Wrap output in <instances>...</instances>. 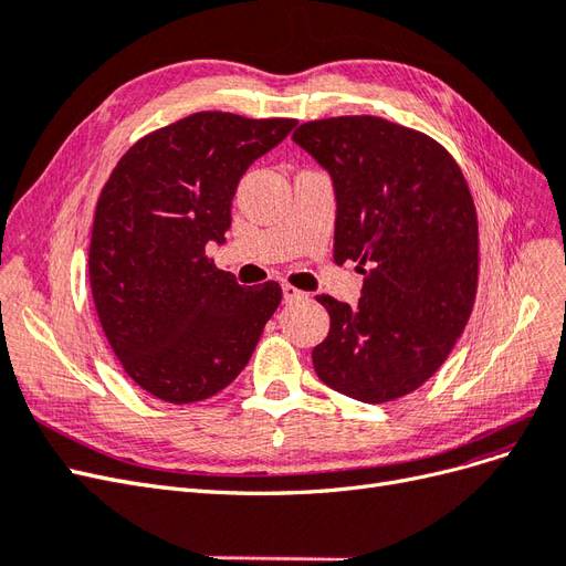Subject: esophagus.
<instances>
[{
  "instance_id": "esophagus-1",
  "label": "esophagus",
  "mask_w": 566,
  "mask_h": 566,
  "mask_svg": "<svg viewBox=\"0 0 566 566\" xmlns=\"http://www.w3.org/2000/svg\"><path fill=\"white\" fill-rule=\"evenodd\" d=\"M304 297H306V293H302V290H297L295 285L283 283V300H285V302H300V300H304Z\"/></svg>"
}]
</instances>
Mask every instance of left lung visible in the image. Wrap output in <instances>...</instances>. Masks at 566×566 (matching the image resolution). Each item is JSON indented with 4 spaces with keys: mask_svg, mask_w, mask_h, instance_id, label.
<instances>
[{
    "mask_svg": "<svg viewBox=\"0 0 566 566\" xmlns=\"http://www.w3.org/2000/svg\"><path fill=\"white\" fill-rule=\"evenodd\" d=\"M293 142L331 175L335 262L364 273L358 306L331 295L312 358L331 389L364 403L406 397L447 361L476 293V212L434 139L373 115L304 123Z\"/></svg>",
    "mask_w": 566,
    "mask_h": 566,
    "instance_id": "8db88e82",
    "label": "left lung"
}]
</instances>
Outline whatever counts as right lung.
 <instances>
[{
	"mask_svg": "<svg viewBox=\"0 0 566 566\" xmlns=\"http://www.w3.org/2000/svg\"><path fill=\"white\" fill-rule=\"evenodd\" d=\"M297 123L193 113L150 132L96 202L90 283L108 345L129 378L169 403L231 385L281 304V285H238L208 260L224 245L248 167Z\"/></svg>",
	"mask_w": 566,
	"mask_h": 566,
	"instance_id": "obj_1",
	"label": "right lung"
}]
</instances>
